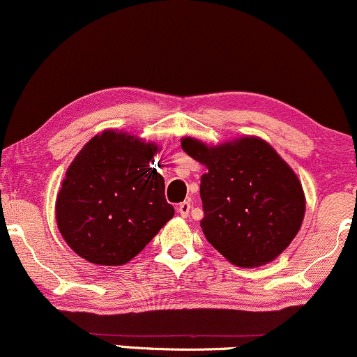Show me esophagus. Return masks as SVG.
Segmentation results:
<instances>
[{
  "label": "esophagus",
  "mask_w": 357,
  "mask_h": 357,
  "mask_svg": "<svg viewBox=\"0 0 357 357\" xmlns=\"http://www.w3.org/2000/svg\"><path fill=\"white\" fill-rule=\"evenodd\" d=\"M190 210H191V203L190 202H183L178 204V211L179 215L183 216V218H186L188 215H190Z\"/></svg>",
  "instance_id": "obj_1"
}]
</instances>
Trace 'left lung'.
<instances>
[{
    "label": "left lung",
    "instance_id": "1",
    "mask_svg": "<svg viewBox=\"0 0 357 357\" xmlns=\"http://www.w3.org/2000/svg\"><path fill=\"white\" fill-rule=\"evenodd\" d=\"M181 147L208 169L199 186L206 240L236 267L275 260L305 215L304 190L292 167L253 136L220 146L184 137Z\"/></svg>",
    "mask_w": 357,
    "mask_h": 357
}]
</instances>
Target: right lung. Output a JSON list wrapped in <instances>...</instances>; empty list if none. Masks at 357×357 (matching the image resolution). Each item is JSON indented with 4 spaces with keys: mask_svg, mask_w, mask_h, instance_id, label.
I'll return each instance as SVG.
<instances>
[{
    "mask_svg": "<svg viewBox=\"0 0 357 357\" xmlns=\"http://www.w3.org/2000/svg\"><path fill=\"white\" fill-rule=\"evenodd\" d=\"M154 142L104 130L82 147L56 196L59 230L77 255L116 267L141 252L173 218Z\"/></svg>",
    "mask_w": 357,
    "mask_h": 357,
    "instance_id": "obj_1",
    "label": "right lung"
}]
</instances>
